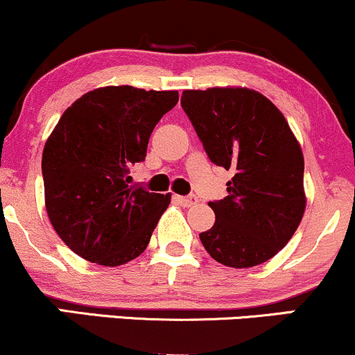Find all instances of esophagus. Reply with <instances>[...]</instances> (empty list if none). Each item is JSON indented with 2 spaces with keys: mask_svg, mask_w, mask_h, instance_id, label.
Listing matches in <instances>:
<instances>
[{
  "mask_svg": "<svg viewBox=\"0 0 355 355\" xmlns=\"http://www.w3.org/2000/svg\"><path fill=\"white\" fill-rule=\"evenodd\" d=\"M175 200H177L183 207H193V205H197L198 198L195 197V195H190V197H175Z\"/></svg>",
  "mask_w": 355,
  "mask_h": 355,
  "instance_id": "34e87169",
  "label": "esophagus"
}]
</instances>
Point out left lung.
I'll use <instances>...</instances> for the list:
<instances>
[{"instance_id":"1","label":"left lung","mask_w":355,"mask_h":355,"mask_svg":"<svg viewBox=\"0 0 355 355\" xmlns=\"http://www.w3.org/2000/svg\"><path fill=\"white\" fill-rule=\"evenodd\" d=\"M182 108L215 165L234 170L215 223L200 240L211 259L247 268L287 245L305 211L304 155L267 96L245 87L185 89Z\"/></svg>"}]
</instances>
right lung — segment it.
<instances>
[{
  "instance_id": "add662e5",
  "label": "right lung",
  "mask_w": 355,
  "mask_h": 355,
  "mask_svg": "<svg viewBox=\"0 0 355 355\" xmlns=\"http://www.w3.org/2000/svg\"><path fill=\"white\" fill-rule=\"evenodd\" d=\"M178 92L101 87L64 110L43 148L44 205L53 229L88 262L118 267L144 254L172 193L128 185L155 125Z\"/></svg>"
}]
</instances>
